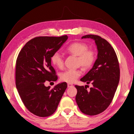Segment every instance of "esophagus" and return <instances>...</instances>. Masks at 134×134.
<instances>
[{
	"label": "esophagus",
	"instance_id": "esophagus-1",
	"mask_svg": "<svg viewBox=\"0 0 134 134\" xmlns=\"http://www.w3.org/2000/svg\"><path fill=\"white\" fill-rule=\"evenodd\" d=\"M72 86H73V85L72 84H70V83H68L67 84L68 88H70V87H72Z\"/></svg>",
	"mask_w": 134,
	"mask_h": 134
}]
</instances>
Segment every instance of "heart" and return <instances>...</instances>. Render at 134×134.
Segmentation results:
<instances>
[{
  "label": "heart",
  "instance_id": "heart-1",
  "mask_svg": "<svg viewBox=\"0 0 134 134\" xmlns=\"http://www.w3.org/2000/svg\"><path fill=\"white\" fill-rule=\"evenodd\" d=\"M68 52L78 56V64L85 69H89L93 65L96 58V54L94 50L88 49V46L83 42H74L68 46ZM52 63L55 66L62 69L64 66V57L58 51L54 52L51 58ZM82 75L79 69H68L60 75L61 80L63 82L73 83Z\"/></svg>",
  "mask_w": 134,
  "mask_h": 134
}]
</instances>
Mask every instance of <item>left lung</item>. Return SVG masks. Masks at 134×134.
<instances>
[{
	"label": "left lung",
	"instance_id": "8db88e82",
	"mask_svg": "<svg viewBox=\"0 0 134 134\" xmlns=\"http://www.w3.org/2000/svg\"><path fill=\"white\" fill-rule=\"evenodd\" d=\"M86 38L95 40L98 55L92 69L80 80L91 83L93 87L88 91L83 86L75 85L76 101L83 113L94 116L104 111L113 100L119 82L120 68L116 52L107 40L94 35L82 37Z\"/></svg>",
	"mask_w": 134,
	"mask_h": 134
}]
</instances>
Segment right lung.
<instances>
[{"label":"right lung","instance_id":"add662e5","mask_svg":"<svg viewBox=\"0 0 134 134\" xmlns=\"http://www.w3.org/2000/svg\"><path fill=\"white\" fill-rule=\"evenodd\" d=\"M67 39V35L35 37L19 53L16 61V87L25 107L36 116L52 115L66 90V82L52 89L44 86V82L58 79L51 58Z\"/></svg>","mask_w":134,"mask_h":134}]
</instances>
